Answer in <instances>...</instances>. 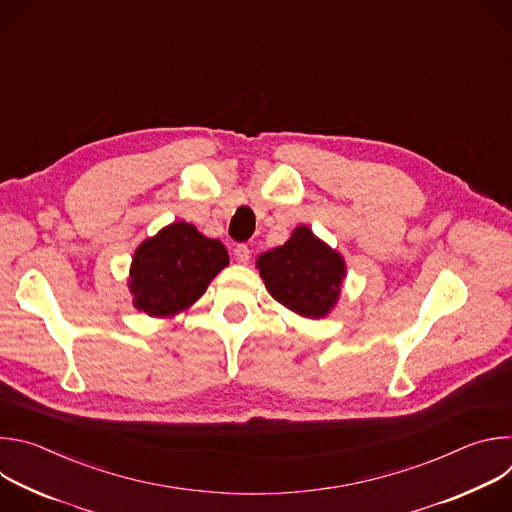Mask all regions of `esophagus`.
<instances>
[{
    "mask_svg": "<svg viewBox=\"0 0 512 512\" xmlns=\"http://www.w3.org/2000/svg\"><path fill=\"white\" fill-rule=\"evenodd\" d=\"M233 255H235V259L239 261V263H249V259H251V249H249V245H245V243H239V245H235V249H233Z\"/></svg>",
    "mask_w": 512,
    "mask_h": 512,
    "instance_id": "obj_1",
    "label": "esophagus"
}]
</instances>
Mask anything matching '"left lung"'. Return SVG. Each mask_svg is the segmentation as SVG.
Masks as SVG:
<instances>
[{
    "label": "left lung",
    "mask_w": 512,
    "mask_h": 512,
    "mask_svg": "<svg viewBox=\"0 0 512 512\" xmlns=\"http://www.w3.org/2000/svg\"><path fill=\"white\" fill-rule=\"evenodd\" d=\"M269 294L306 318H322L336 304L344 277V261L308 227L257 259Z\"/></svg>",
    "instance_id": "1"
}]
</instances>
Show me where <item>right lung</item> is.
Listing matches in <instances>:
<instances>
[{"instance_id": "1", "label": "right lung", "mask_w": 512, "mask_h": 512, "mask_svg": "<svg viewBox=\"0 0 512 512\" xmlns=\"http://www.w3.org/2000/svg\"><path fill=\"white\" fill-rule=\"evenodd\" d=\"M229 265L225 245L194 225L174 223L143 241L131 263V294L148 316H172L194 304L210 279Z\"/></svg>"}]
</instances>
